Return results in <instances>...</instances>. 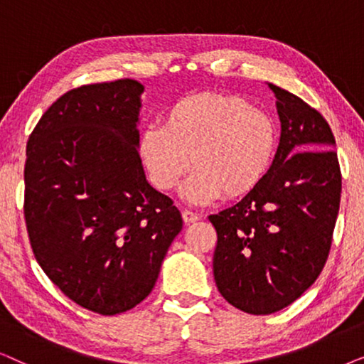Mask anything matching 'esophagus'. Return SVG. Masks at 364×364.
Segmentation results:
<instances>
[{
	"mask_svg": "<svg viewBox=\"0 0 364 364\" xmlns=\"http://www.w3.org/2000/svg\"><path fill=\"white\" fill-rule=\"evenodd\" d=\"M182 218H183V222H186V223H193V222H197L198 218H200V215H198V213H193L191 210H183Z\"/></svg>",
	"mask_w": 364,
	"mask_h": 364,
	"instance_id": "1",
	"label": "esophagus"
}]
</instances>
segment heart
<instances>
[{"mask_svg": "<svg viewBox=\"0 0 364 364\" xmlns=\"http://www.w3.org/2000/svg\"><path fill=\"white\" fill-rule=\"evenodd\" d=\"M137 152L149 181L164 192L177 186L191 164L181 193L202 205L222 193L247 196L265 178L277 152V127L240 97L193 94L168 107L164 126L144 129Z\"/></svg>", "mask_w": 364, "mask_h": 364, "instance_id": "heart-1", "label": "heart"}]
</instances>
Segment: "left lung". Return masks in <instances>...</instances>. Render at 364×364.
I'll return each instance as SVG.
<instances>
[{"label": "left lung", "instance_id": "left-lung-1", "mask_svg": "<svg viewBox=\"0 0 364 364\" xmlns=\"http://www.w3.org/2000/svg\"><path fill=\"white\" fill-rule=\"evenodd\" d=\"M280 142L265 178L208 217L217 230L213 277L222 296L250 315L291 305L325 267L340 210L335 136L316 109L270 84Z\"/></svg>", "mask_w": 364, "mask_h": 364}]
</instances>
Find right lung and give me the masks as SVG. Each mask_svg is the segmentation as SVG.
<instances>
[{
    "label": "right lung",
    "instance_id": "add662e5",
    "mask_svg": "<svg viewBox=\"0 0 364 364\" xmlns=\"http://www.w3.org/2000/svg\"><path fill=\"white\" fill-rule=\"evenodd\" d=\"M144 86L89 84L58 99L26 146L24 218L39 267L99 315L139 305L182 230L171 198L147 182L137 152Z\"/></svg>",
    "mask_w": 364,
    "mask_h": 364
}]
</instances>
